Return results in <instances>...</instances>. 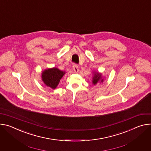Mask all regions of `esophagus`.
Returning <instances> with one entry per match:
<instances>
[{
	"label": "esophagus",
	"mask_w": 151,
	"mask_h": 151,
	"mask_svg": "<svg viewBox=\"0 0 151 151\" xmlns=\"http://www.w3.org/2000/svg\"><path fill=\"white\" fill-rule=\"evenodd\" d=\"M73 70L75 71V72H76V73L78 72L79 69H78V66L77 65V64H73Z\"/></svg>",
	"instance_id": "esophagus-1"
}]
</instances>
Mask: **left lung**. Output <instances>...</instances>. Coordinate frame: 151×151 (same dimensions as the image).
<instances>
[{
    "label": "left lung",
    "instance_id": "obj_1",
    "mask_svg": "<svg viewBox=\"0 0 151 151\" xmlns=\"http://www.w3.org/2000/svg\"><path fill=\"white\" fill-rule=\"evenodd\" d=\"M103 82V79L101 78V74L99 72H94V76L93 78L92 82L95 85L99 82Z\"/></svg>",
    "mask_w": 151,
    "mask_h": 151
}]
</instances>
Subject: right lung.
Masks as SVG:
<instances>
[{"label":"right lung","mask_w":151,"mask_h":151,"mask_svg":"<svg viewBox=\"0 0 151 151\" xmlns=\"http://www.w3.org/2000/svg\"><path fill=\"white\" fill-rule=\"evenodd\" d=\"M65 74V72L61 71L56 68L48 69L42 73V80L45 85L52 89L56 88L60 80Z\"/></svg>","instance_id":"obj_1"}]
</instances>
